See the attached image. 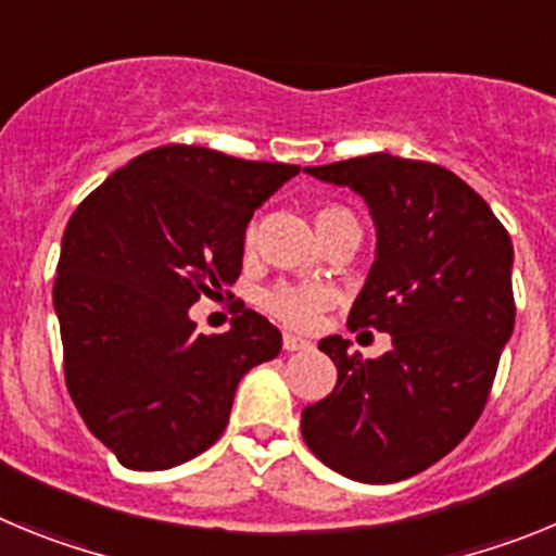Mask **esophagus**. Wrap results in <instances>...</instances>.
<instances>
[{
	"instance_id": "1",
	"label": "esophagus",
	"mask_w": 556,
	"mask_h": 556,
	"mask_svg": "<svg viewBox=\"0 0 556 556\" xmlns=\"http://www.w3.org/2000/svg\"><path fill=\"white\" fill-rule=\"evenodd\" d=\"M312 348V342L303 337H294V333H283V351L294 353V351H308Z\"/></svg>"
}]
</instances>
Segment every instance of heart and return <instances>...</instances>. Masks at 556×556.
Returning <instances> with one entry per match:
<instances>
[{"instance_id":"b5f03b06","label":"heart","mask_w":556,"mask_h":556,"mask_svg":"<svg viewBox=\"0 0 556 556\" xmlns=\"http://www.w3.org/2000/svg\"><path fill=\"white\" fill-rule=\"evenodd\" d=\"M353 219V214L342 205H317L314 211V223H317V230L320 236H326L328 230L337 228L339 223H348ZM255 239H258V223H250L244 228V248H253ZM328 292L317 283H278V287L267 289V292L258 294V303L267 314H273L275 320L283 323L289 328H308L314 326V320L320 317L323 308L328 306Z\"/></svg>"}]
</instances>
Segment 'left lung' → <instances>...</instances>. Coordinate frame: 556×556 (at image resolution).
<instances>
[{"label":"left lung","mask_w":556,"mask_h":556,"mask_svg":"<svg viewBox=\"0 0 556 556\" xmlns=\"http://www.w3.org/2000/svg\"><path fill=\"white\" fill-rule=\"evenodd\" d=\"M306 172L370 205L376 262L348 328L390 333L392 351L362 358L348 339H320L337 387L303 409V440L348 479H409L454 451L488 404L515 326L513 242L445 166L372 152Z\"/></svg>","instance_id":"1"}]
</instances>
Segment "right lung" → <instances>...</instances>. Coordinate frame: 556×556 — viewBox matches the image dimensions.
Here are the masks:
<instances>
[{"instance_id":"obj_1","label":"right lung","mask_w":556,"mask_h":556,"mask_svg":"<svg viewBox=\"0 0 556 556\" xmlns=\"http://www.w3.org/2000/svg\"><path fill=\"white\" fill-rule=\"evenodd\" d=\"M301 166L194 144L144 152L68 219L55 301L68 395L130 470H166L217 443L236 387L281 353V331L239 303L205 337L189 308L242 273L253 211Z\"/></svg>"}]
</instances>
